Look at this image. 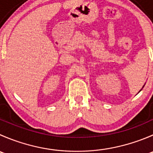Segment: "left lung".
Masks as SVG:
<instances>
[{
    "label": "left lung",
    "mask_w": 153,
    "mask_h": 153,
    "mask_svg": "<svg viewBox=\"0 0 153 153\" xmlns=\"http://www.w3.org/2000/svg\"><path fill=\"white\" fill-rule=\"evenodd\" d=\"M143 86H144V85L143 86V87H142V88H143ZM141 90H140V91H141ZM140 91H139V92H140Z\"/></svg>",
    "instance_id": "8db88e82"
}]
</instances>
